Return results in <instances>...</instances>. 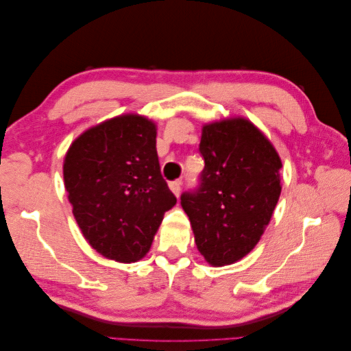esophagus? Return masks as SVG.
<instances>
[{
  "label": "esophagus",
  "mask_w": 351,
  "mask_h": 351,
  "mask_svg": "<svg viewBox=\"0 0 351 351\" xmlns=\"http://www.w3.org/2000/svg\"><path fill=\"white\" fill-rule=\"evenodd\" d=\"M182 180H176V182L169 183V189H171V192L178 197L180 196V190H182Z\"/></svg>",
  "instance_id": "34e87169"
}]
</instances>
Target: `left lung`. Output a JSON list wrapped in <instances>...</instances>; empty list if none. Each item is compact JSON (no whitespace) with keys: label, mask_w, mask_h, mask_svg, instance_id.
Here are the masks:
<instances>
[{"label":"left lung","mask_w":351,"mask_h":351,"mask_svg":"<svg viewBox=\"0 0 351 351\" xmlns=\"http://www.w3.org/2000/svg\"><path fill=\"white\" fill-rule=\"evenodd\" d=\"M205 168L199 186L182 195L197 250L215 267L256 246L281 193V159L246 119L206 124L199 145Z\"/></svg>","instance_id":"obj_1"}]
</instances>
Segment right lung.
<instances>
[{
	"instance_id": "1",
	"label": "right lung",
	"mask_w": 351,
	"mask_h": 351,
	"mask_svg": "<svg viewBox=\"0 0 351 351\" xmlns=\"http://www.w3.org/2000/svg\"><path fill=\"white\" fill-rule=\"evenodd\" d=\"M62 173L84 239L117 262L142 259L177 204L161 176L156 125L142 115L115 117L80 134Z\"/></svg>"
}]
</instances>
